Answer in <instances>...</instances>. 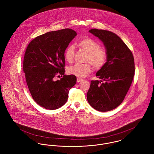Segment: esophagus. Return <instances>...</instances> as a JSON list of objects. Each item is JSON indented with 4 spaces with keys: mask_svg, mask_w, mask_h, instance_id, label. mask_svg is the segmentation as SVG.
<instances>
[{
    "mask_svg": "<svg viewBox=\"0 0 154 154\" xmlns=\"http://www.w3.org/2000/svg\"><path fill=\"white\" fill-rule=\"evenodd\" d=\"M82 81V79L79 78H77V82H81Z\"/></svg>",
    "mask_w": 154,
    "mask_h": 154,
    "instance_id": "1",
    "label": "esophagus"
}]
</instances>
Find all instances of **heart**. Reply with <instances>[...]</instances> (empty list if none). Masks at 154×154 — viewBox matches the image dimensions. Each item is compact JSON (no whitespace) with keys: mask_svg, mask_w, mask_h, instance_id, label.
<instances>
[{"mask_svg":"<svg viewBox=\"0 0 154 154\" xmlns=\"http://www.w3.org/2000/svg\"><path fill=\"white\" fill-rule=\"evenodd\" d=\"M79 47L87 53L85 62H90L95 69H100L104 66L107 58V52L100 47V44L96 40L85 37L78 42ZM75 54V47L73 45H68L64 51V57L66 62L72 63ZM89 63L85 64H75L67 69V72L78 78H84L89 74L92 67Z\"/></svg>","mask_w":154,"mask_h":154,"instance_id":"obj_1","label":"heart"}]
</instances>
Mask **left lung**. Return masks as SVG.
<instances>
[{
	"mask_svg": "<svg viewBox=\"0 0 154 154\" xmlns=\"http://www.w3.org/2000/svg\"><path fill=\"white\" fill-rule=\"evenodd\" d=\"M89 32L104 43L107 58L105 65L96 73L101 81H91L87 100L94 109L109 111L123 102L132 84L134 57L131 50L116 34L98 29H91Z\"/></svg>",
	"mask_w": 154,
	"mask_h": 154,
	"instance_id": "left-lung-1",
	"label": "left lung"
}]
</instances>
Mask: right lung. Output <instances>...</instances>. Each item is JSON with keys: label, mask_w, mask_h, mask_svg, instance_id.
<instances>
[{"label": "right lung", "mask_w": 154, "mask_h": 154, "mask_svg": "<svg viewBox=\"0 0 154 154\" xmlns=\"http://www.w3.org/2000/svg\"><path fill=\"white\" fill-rule=\"evenodd\" d=\"M77 35L69 28L46 32L33 39L26 47L23 70L33 100L41 107L56 110L67 100L76 82L74 75H65L64 51ZM64 76L55 82L54 78Z\"/></svg>", "instance_id": "1"}]
</instances>
